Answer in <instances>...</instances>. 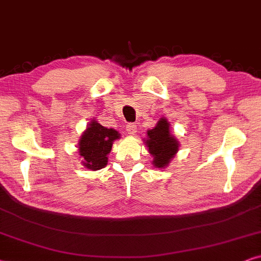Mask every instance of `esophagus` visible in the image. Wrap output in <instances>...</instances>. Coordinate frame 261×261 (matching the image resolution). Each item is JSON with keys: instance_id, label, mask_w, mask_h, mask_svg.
Listing matches in <instances>:
<instances>
[{"instance_id": "esophagus-1", "label": "esophagus", "mask_w": 261, "mask_h": 261, "mask_svg": "<svg viewBox=\"0 0 261 261\" xmlns=\"http://www.w3.org/2000/svg\"><path fill=\"white\" fill-rule=\"evenodd\" d=\"M125 130H126L127 134L135 135L137 133V125L134 124V123H128V124H126V127H125Z\"/></svg>"}]
</instances>
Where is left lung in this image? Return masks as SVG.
Returning <instances> with one entry per match:
<instances>
[{"instance_id":"obj_1","label":"left lung","mask_w":261,"mask_h":261,"mask_svg":"<svg viewBox=\"0 0 261 261\" xmlns=\"http://www.w3.org/2000/svg\"><path fill=\"white\" fill-rule=\"evenodd\" d=\"M145 143L154 158L152 163L159 168L168 165L179 149L178 141L169 133V124L165 118L158 121L154 128L148 130V140Z\"/></svg>"}]
</instances>
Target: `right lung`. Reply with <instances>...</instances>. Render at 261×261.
Wrapping results in <instances>:
<instances>
[{
	"mask_svg": "<svg viewBox=\"0 0 261 261\" xmlns=\"http://www.w3.org/2000/svg\"><path fill=\"white\" fill-rule=\"evenodd\" d=\"M117 138H119V134L116 130L107 128L93 120L79 143L83 165L92 171L103 168L107 165V155L112 149L113 141Z\"/></svg>",
	"mask_w": 261,
	"mask_h": 261,
	"instance_id": "add662e5",
	"label": "right lung"
}]
</instances>
